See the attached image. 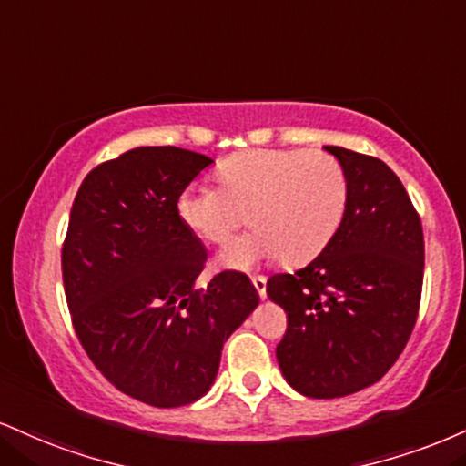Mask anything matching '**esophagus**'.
Returning <instances> with one entry per match:
<instances>
[{
  "instance_id": "obj_1",
  "label": "esophagus",
  "mask_w": 466,
  "mask_h": 466,
  "mask_svg": "<svg viewBox=\"0 0 466 466\" xmlns=\"http://www.w3.org/2000/svg\"><path fill=\"white\" fill-rule=\"evenodd\" d=\"M251 284H254V289L258 290V295H260V299H265V297H267V278L265 276H254V278H251Z\"/></svg>"
}]
</instances>
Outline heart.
I'll use <instances>...</instances> for the list:
<instances>
[{
	"instance_id": "obj_1",
	"label": "heart",
	"mask_w": 466,
	"mask_h": 466,
	"mask_svg": "<svg viewBox=\"0 0 466 466\" xmlns=\"http://www.w3.org/2000/svg\"><path fill=\"white\" fill-rule=\"evenodd\" d=\"M221 188L198 184L177 199V217L208 245H226L240 228L256 229L221 251L228 268L279 258L304 265L328 248L347 210L350 182L332 154L248 149L218 165Z\"/></svg>"
}]
</instances>
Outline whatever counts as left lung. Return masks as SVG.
Returning a JSON list of instances; mask_svg holds the SVG:
<instances>
[{"label": "left lung", "mask_w": 466, "mask_h": 466, "mask_svg": "<svg viewBox=\"0 0 466 466\" xmlns=\"http://www.w3.org/2000/svg\"><path fill=\"white\" fill-rule=\"evenodd\" d=\"M325 149L350 182L343 223L310 265L267 282L289 317L279 369L315 400L358 393L393 367L417 323L425 260L421 218L400 177L373 156Z\"/></svg>", "instance_id": "8db88e82"}]
</instances>
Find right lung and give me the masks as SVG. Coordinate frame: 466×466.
Segmentation results:
<instances>
[{
  "mask_svg": "<svg viewBox=\"0 0 466 466\" xmlns=\"http://www.w3.org/2000/svg\"><path fill=\"white\" fill-rule=\"evenodd\" d=\"M212 158L137 147L84 177L63 245V282L77 339L110 384L156 408L198 401L223 343L260 301L245 273L195 289L201 240L177 199Z\"/></svg>",
  "mask_w": 466,
  "mask_h": 466,
  "instance_id": "add662e5",
  "label": "right lung"
}]
</instances>
